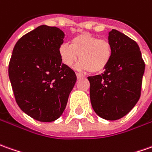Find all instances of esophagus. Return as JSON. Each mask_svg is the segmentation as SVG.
I'll list each match as a JSON object with an SVG mask.
<instances>
[{
    "mask_svg": "<svg viewBox=\"0 0 152 152\" xmlns=\"http://www.w3.org/2000/svg\"><path fill=\"white\" fill-rule=\"evenodd\" d=\"M76 77H77L78 79H79V78H81V77H83V76H82L81 74H80V73H77V72L76 73Z\"/></svg>",
    "mask_w": 152,
    "mask_h": 152,
    "instance_id": "34e87169",
    "label": "esophagus"
}]
</instances>
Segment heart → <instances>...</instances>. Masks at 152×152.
<instances>
[{
  "label": "heart",
  "instance_id": "heart-1",
  "mask_svg": "<svg viewBox=\"0 0 152 152\" xmlns=\"http://www.w3.org/2000/svg\"><path fill=\"white\" fill-rule=\"evenodd\" d=\"M59 56L61 62L71 66L77 61V68L91 73L103 72L113 56V46L107 39H100L90 33H81L72 40L71 45L63 43L59 46Z\"/></svg>",
  "mask_w": 152,
  "mask_h": 152
}]
</instances>
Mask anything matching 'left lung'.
Instances as JSON below:
<instances>
[{
  "label": "left lung",
  "mask_w": 152,
  "mask_h": 152,
  "mask_svg": "<svg viewBox=\"0 0 152 152\" xmlns=\"http://www.w3.org/2000/svg\"><path fill=\"white\" fill-rule=\"evenodd\" d=\"M108 40L113 46L111 62L102 75L87 77L92 108L108 121L121 119L132 111L141 96L145 62L139 46L112 29Z\"/></svg>",
  "instance_id": "obj_1"
}]
</instances>
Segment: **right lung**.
Segmentation results:
<instances>
[{"mask_svg":"<svg viewBox=\"0 0 152 152\" xmlns=\"http://www.w3.org/2000/svg\"><path fill=\"white\" fill-rule=\"evenodd\" d=\"M64 37L61 30L42 25L21 37L12 51L8 73L15 102L39 121L62 115L76 81V73L59 56Z\"/></svg>","mask_w":152,"mask_h":152,"instance_id":"obj_1","label":"right lung"}]
</instances>
